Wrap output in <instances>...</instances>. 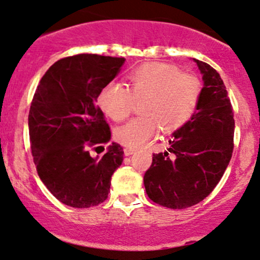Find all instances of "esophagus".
Masks as SVG:
<instances>
[{"instance_id":"obj_1","label":"esophagus","mask_w":260,"mask_h":260,"mask_svg":"<svg viewBox=\"0 0 260 260\" xmlns=\"http://www.w3.org/2000/svg\"><path fill=\"white\" fill-rule=\"evenodd\" d=\"M123 151H124V154H126V155H132L134 151H136V149L132 148V147H124Z\"/></svg>"}]
</instances>
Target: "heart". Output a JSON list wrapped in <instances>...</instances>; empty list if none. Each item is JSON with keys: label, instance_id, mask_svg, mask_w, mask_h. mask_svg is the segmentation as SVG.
Instances as JSON below:
<instances>
[{"label": "heart", "instance_id": "obj_1", "mask_svg": "<svg viewBox=\"0 0 260 260\" xmlns=\"http://www.w3.org/2000/svg\"><path fill=\"white\" fill-rule=\"evenodd\" d=\"M203 92L198 77L182 73L178 68L166 63H144L128 74V88L111 82L101 89L98 103L113 121L121 122L142 103L140 112L118 127L115 138L126 147L138 148L147 143L162 127L175 131L183 127L194 115Z\"/></svg>", "mask_w": 260, "mask_h": 260}]
</instances>
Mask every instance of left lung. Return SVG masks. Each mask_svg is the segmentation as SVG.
<instances>
[{"label":"left lung","mask_w":260,"mask_h":260,"mask_svg":"<svg viewBox=\"0 0 260 260\" xmlns=\"http://www.w3.org/2000/svg\"><path fill=\"white\" fill-rule=\"evenodd\" d=\"M204 86L197 111L172 133L169 151L153 154L144 175L147 194L156 204L186 209L198 204L214 190L234 151L235 120L228 90L219 73L194 59Z\"/></svg>","instance_id":"obj_1"}]
</instances>
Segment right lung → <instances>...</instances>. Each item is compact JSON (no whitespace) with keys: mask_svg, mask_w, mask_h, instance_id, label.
<instances>
[{"mask_svg":"<svg viewBox=\"0 0 260 260\" xmlns=\"http://www.w3.org/2000/svg\"><path fill=\"white\" fill-rule=\"evenodd\" d=\"M123 63V57L95 53L61 58L32 96L28 124L34 164L47 189L66 205L90 208L105 202L111 176L123 161L116 143L101 157L91 156L111 138L96 99Z\"/></svg>","mask_w":260,"mask_h":260,"instance_id":"obj_1","label":"right lung"}]
</instances>
